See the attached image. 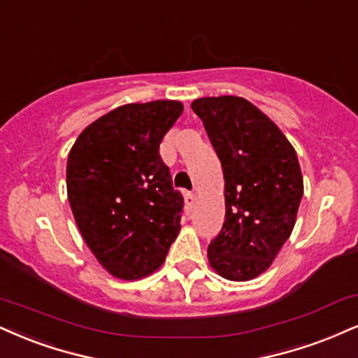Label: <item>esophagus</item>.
Here are the masks:
<instances>
[{"instance_id":"obj_1","label":"esophagus","mask_w":358,"mask_h":358,"mask_svg":"<svg viewBox=\"0 0 358 358\" xmlns=\"http://www.w3.org/2000/svg\"><path fill=\"white\" fill-rule=\"evenodd\" d=\"M195 203H196L195 195H193V193H187V195H185V208H187V212H192Z\"/></svg>"}]
</instances>
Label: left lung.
I'll return each mask as SVG.
<instances>
[{
    "mask_svg": "<svg viewBox=\"0 0 358 358\" xmlns=\"http://www.w3.org/2000/svg\"><path fill=\"white\" fill-rule=\"evenodd\" d=\"M225 178V223L208 245L220 277L247 282L270 268L295 227L303 176L295 148L253 103L206 96L192 103Z\"/></svg>",
    "mask_w": 358,
    "mask_h": 358,
    "instance_id": "obj_1",
    "label": "left lung"
}]
</instances>
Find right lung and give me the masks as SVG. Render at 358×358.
I'll use <instances>...</instances> for the list:
<instances>
[{
	"instance_id": "add662e5",
	"label": "right lung",
	"mask_w": 358,
	"mask_h": 358,
	"mask_svg": "<svg viewBox=\"0 0 358 358\" xmlns=\"http://www.w3.org/2000/svg\"><path fill=\"white\" fill-rule=\"evenodd\" d=\"M175 100L130 103L100 116L71 146L66 192L85 243L122 280L152 275L180 234L183 198L160 143L182 115Z\"/></svg>"
}]
</instances>
